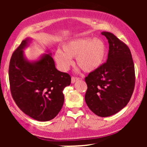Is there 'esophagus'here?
I'll return each instance as SVG.
<instances>
[{"instance_id":"esophagus-1","label":"esophagus","mask_w":147,"mask_h":147,"mask_svg":"<svg viewBox=\"0 0 147 147\" xmlns=\"http://www.w3.org/2000/svg\"><path fill=\"white\" fill-rule=\"evenodd\" d=\"M78 80H79V77H72V78H71V82H72V84L75 83V82H77V81H78Z\"/></svg>"}]
</instances>
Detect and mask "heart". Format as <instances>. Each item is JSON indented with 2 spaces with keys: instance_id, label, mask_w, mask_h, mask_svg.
<instances>
[{
  "instance_id": "heart-1",
  "label": "heart",
  "mask_w": 147,
  "mask_h": 147,
  "mask_svg": "<svg viewBox=\"0 0 147 147\" xmlns=\"http://www.w3.org/2000/svg\"><path fill=\"white\" fill-rule=\"evenodd\" d=\"M106 47L98 38L80 37L64 43L62 52L57 51L55 59L62 70H68L72 64V58L85 72H93L102 65L106 57Z\"/></svg>"
}]
</instances>
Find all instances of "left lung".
Listing matches in <instances>:
<instances>
[{"label": "left lung", "instance_id": "obj_1", "mask_svg": "<svg viewBox=\"0 0 147 147\" xmlns=\"http://www.w3.org/2000/svg\"><path fill=\"white\" fill-rule=\"evenodd\" d=\"M109 44L108 59L85 77V101L94 113L109 117L127 105L134 90V63L129 47L113 34L103 32Z\"/></svg>", "mask_w": 147, "mask_h": 147}]
</instances>
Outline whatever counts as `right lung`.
I'll use <instances>...</instances> for the list:
<instances>
[{
	"instance_id": "right-lung-1",
	"label": "right lung",
	"mask_w": 147,
	"mask_h": 147,
	"mask_svg": "<svg viewBox=\"0 0 147 147\" xmlns=\"http://www.w3.org/2000/svg\"><path fill=\"white\" fill-rule=\"evenodd\" d=\"M29 38L21 42L11 55L9 66L10 91L15 103L25 114L40 121L51 120L64 102L63 90L71 82L66 72L55 68L51 54H45L36 61L25 58L23 50Z\"/></svg>"
}]
</instances>
